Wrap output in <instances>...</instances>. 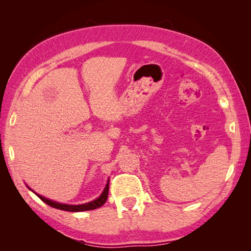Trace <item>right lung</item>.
I'll return each instance as SVG.
<instances>
[{"label": "right lung", "mask_w": 251, "mask_h": 251, "mask_svg": "<svg viewBox=\"0 0 251 251\" xmlns=\"http://www.w3.org/2000/svg\"><path fill=\"white\" fill-rule=\"evenodd\" d=\"M108 194H109V182L104 187V191L102 192L101 196L100 198L95 199L92 202H89L86 204H80V205H69V204H62V203H57L54 201H51L47 198H44V197L37 195L39 198L44 201L46 204L50 205L51 207H54L57 209H62V210H67V211H85V210H91V209H95L102 206V205L105 203L108 199Z\"/></svg>", "instance_id": "1"}]
</instances>
